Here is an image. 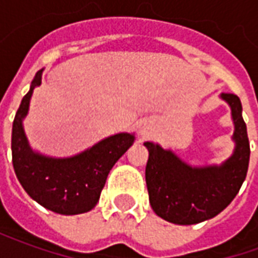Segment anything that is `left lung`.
I'll use <instances>...</instances> for the list:
<instances>
[{
    "label": "left lung",
    "mask_w": 258,
    "mask_h": 258,
    "mask_svg": "<svg viewBox=\"0 0 258 258\" xmlns=\"http://www.w3.org/2000/svg\"><path fill=\"white\" fill-rule=\"evenodd\" d=\"M221 98L232 110L236 148L220 167H189L171 151L145 142L149 151L145 170L149 202L153 211L166 221L192 225L216 217L235 199L246 178L250 144L242 103L235 94L224 92Z\"/></svg>",
    "instance_id": "left-lung-1"
}]
</instances>
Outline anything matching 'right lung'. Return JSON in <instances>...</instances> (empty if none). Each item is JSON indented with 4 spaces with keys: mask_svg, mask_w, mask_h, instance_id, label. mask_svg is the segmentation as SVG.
I'll list each match as a JSON object with an SVG mask.
<instances>
[{
    "mask_svg": "<svg viewBox=\"0 0 258 258\" xmlns=\"http://www.w3.org/2000/svg\"><path fill=\"white\" fill-rule=\"evenodd\" d=\"M37 72L30 91L23 96L12 125V163L15 174L30 198L48 210L73 216L94 209L114 163L134 142L133 134H116L88 151L69 159H52L31 151L22 120L29 110L34 87L41 84Z\"/></svg>",
    "mask_w": 258,
    "mask_h": 258,
    "instance_id": "right-lung-1",
    "label": "right lung"
}]
</instances>
